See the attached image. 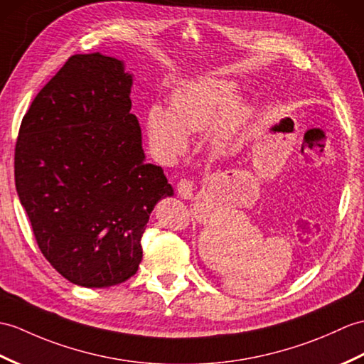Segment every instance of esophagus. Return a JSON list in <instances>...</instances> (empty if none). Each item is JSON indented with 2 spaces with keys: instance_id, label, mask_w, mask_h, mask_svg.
<instances>
[{
  "instance_id": "obj_1",
  "label": "esophagus",
  "mask_w": 364,
  "mask_h": 364,
  "mask_svg": "<svg viewBox=\"0 0 364 364\" xmlns=\"http://www.w3.org/2000/svg\"><path fill=\"white\" fill-rule=\"evenodd\" d=\"M176 191L181 198L189 200L193 197V181L191 178H181L176 184Z\"/></svg>"
}]
</instances>
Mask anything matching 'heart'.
Instances as JSON below:
<instances>
[{
	"instance_id": "1",
	"label": "heart",
	"mask_w": 364,
	"mask_h": 364,
	"mask_svg": "<svg viewBox=\"0 0 364 364\" xmlns=\"http://www.w3.org/2000/svg\"><path fill=\"white\" fill-rule=\"evenodd\" d=\"M239 96L234 82L205 77L183 83L172 96V109L154 105L147 116L150 144L159 154L172 158L188 147V134L209 129L225 112L217 130V142L223 144L250 119L252 108L235 100Z\"/></svg>"
}]
</instances>
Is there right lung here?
Wrapping results in <instances>:
<instances>
[{
    "mask_svg": "<svg viewBox=\"0 0 364 364\" xmlns=\"http://www.w3.org/2000/svg\"><path fill=\"white\" fill-rule=\"evenodd\" d=\"M133 79L117 58L75 54L40 90L15 144V186L41 255L68 281L102 289L142 260L141 237L173 191L144 161Z\"/></svg>",
    "mask_w": 364,
    "mask_h": 364,
    "instance_id": "add662e5",
    "label": "right lung"
}]
</instances>
